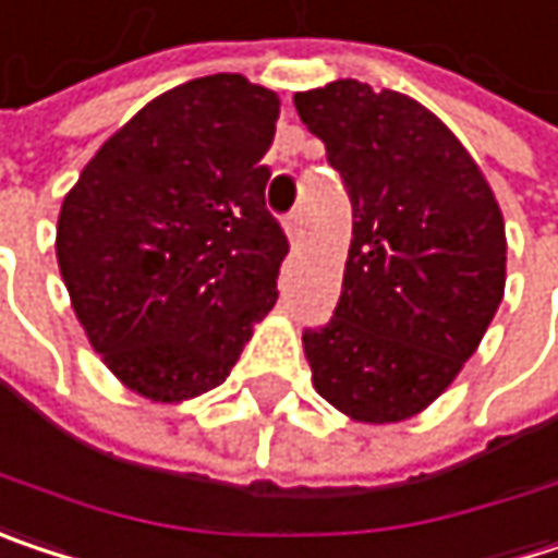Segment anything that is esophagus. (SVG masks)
<instances>
[{"mask_svg":"<svg viewBox=\"0 0 558 558\" xmlns=\"http://www.w3.org/2000/svg\"><path fill=\"white\" fill-rule=\"evenodd\" d=\"M283 229H287V235H290V239H296V235L303 232V214H300V210L287 214V220H283Z\"/></svg>","mask_w":558,"mask_h":558,"instance_id":"34e87169","label":"esophagus"}]
</instances>
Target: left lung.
I'll return each mask as SVG.
<instances>
[{
  "mask_svg": "<svg viewBox=\"0 0 558 558\" xmlns=\"http://www.w3.org/2000/svg\"><path fill=\"white\" fill-rule=\"evenodd\" d=\"M351 201L331 319L303 331L323 399L386 425L430 405L505 293V223L480 166L428 108L338 78L293 95Z\"/></svg>",
  "mask_w": 558,
  "mask_h": 558,
  "instance_id": "8db88e82",
  "label": "left lung"
}]
</instances>
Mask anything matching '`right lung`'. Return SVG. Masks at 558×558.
I'll use <instances>...</instances> for the list:
<instances>
[{
    "label": "right lung",
    "instance_id": "1",
    "mask_svg": "<svg viewBox=\"0 0 558 558\" xmlns=\"http://www.w3.org/2000/svg\"><path fill=\"white\" fill-rule=\"evenodd\" d=\"M271 88L239 73L153 98L82 169L57 223L78 323L130 389L175 402L227 380L278 303L290 242L265 207Z\"/></svg>",
    "mask_w": 558,
    "mask_h": 558
}]
</instances>
